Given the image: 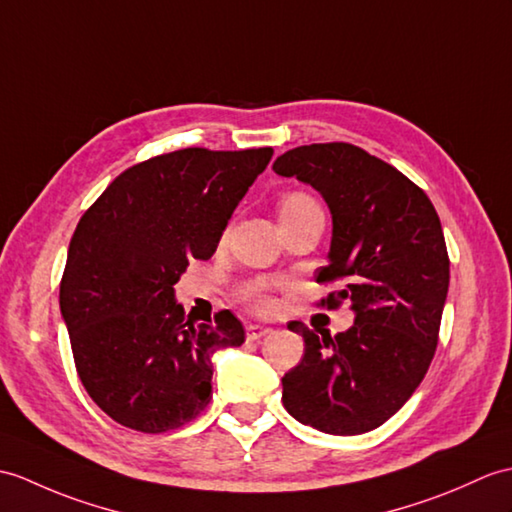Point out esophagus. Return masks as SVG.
Listing matches in <instances>:
<instances>
[{
    "mask_svg": "<svg viewBox=\"0 0 512 512\" xmlns=\"http://www.w3.org/2000/svg\"><path fill=\"white\" fill-rule=\"evenodd\" d=\"M270 331H272V329H270V327H266V325H257V323H253V325H248V327H246V340L255 342V340H259V338L268 336Z\"/></svg>",
    "mask_w": 512,
    "mask_h": 512,
    "instance_id": "34e87169",
    "label": "esophagus"
}]
</instances>
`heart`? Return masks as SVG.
I'll list each match as a JSON object with an SVG mask.
<instances>
[{"mask_svg":"<svg viewBox=\"0 0 512 512\" xmlns=\"http://www.w3.org/2000/svg\"><path fill=\"white\" fill-rule=\"evenodd\" d=\"M318 207L316 202L303 194V192H292V194H285L279 202V218L283 216H292V213H299V211H305V209H314ZM251 303L253 307H257V310L266 312L272 307V299L264 292V290H253L251 292Z\"/></svg>","mask_w":512,"mask_h":512,"instance_id":"b5f03b06","label":"heart"}]
</instances>
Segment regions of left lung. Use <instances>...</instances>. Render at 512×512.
Returning a JSON list of instances; mask_svg holds the SVG:
<instances>
[{
    "mask_svg": "<svg viewBox=\"0 0 512 512\" xmlns=\"http://www.w3.org/2000/svg\"><path fill=\"white\" fill-rule=\"evenodd\" d=\"M272 170L327 202L334 229L316 281L342 279L323 303L349 301L355 314L336 336L288 325L305 353L281 379L283 406L325 434L371 432L412 397L434 358L449 288L441 220L423 189L358 146H299Z\"/></svg>",
    "mask_w": 512,
    "mask_h": 512,
    "instance_id": "obj_1",
    "label": "left lung"
}]
</instances>
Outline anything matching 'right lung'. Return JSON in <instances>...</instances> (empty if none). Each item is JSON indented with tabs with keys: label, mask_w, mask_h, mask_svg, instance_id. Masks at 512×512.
Returning <instances> with one entry per match:
<instances>
[{
	"label": "right lung",
	"mask_w": 512,
	"mask_h": 512,
	"mask_svg": "<svg viewBox=\"0 0 512 512\" xmlns=\"http://www.w3.org/2000/svg\"><path fill=\"white\" fill-rule=\"evenodd\" d=\"M272 148H185L137 163L80 218L61 281V314L89 397L130 430L161 434L211 399L213 353L240 347L229 310L194 323L174 283L216 253Z\"/></svg>",
	"instance_id": "add662e5"
}]
</instances>
